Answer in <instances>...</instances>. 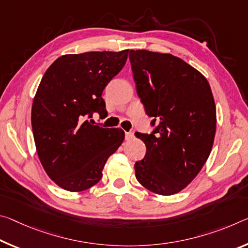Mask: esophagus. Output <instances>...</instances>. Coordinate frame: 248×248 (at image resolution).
Listing matches in <instances>:
<instances>
[{
	"instance_id": "esophagus-1",
	"label": "esophagus",
	"mask_w": 248,
	"mask_h": 248,
	"mask_svg": "<svg viewBox=\"0 0 248 248\" xmlns=\"http://www.w3.org/2000/svg\"><path fill=\"white\" fill-rule=\"evenodd\" d=\"M133 138H135V135H133V132H125V139L131 140Z\"/></svg>"
}]
</instances>
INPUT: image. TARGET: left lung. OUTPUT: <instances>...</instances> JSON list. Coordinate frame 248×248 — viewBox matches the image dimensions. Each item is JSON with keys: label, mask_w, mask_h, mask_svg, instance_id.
I'll use <instances>...</instances> for the list:
<instances>
[{"label": "left lung", "mask_w": 248, "mask_h": 248, "mask_svg": "<svg viewBox=\"0 0 248 248\" xmlns=\"http://www.w3.org/2000/svg\"><path fill=\"white\" fill-rule=\"evenodd\" d=\"M137 93L151 125L150 135L136 132L147 152L135 163L141 186L160 195L182 191L201 171L216 130V107L209 81L171 54L131 49Z\"/></svg>", "instance_id": "obj_1"}]
</instances>
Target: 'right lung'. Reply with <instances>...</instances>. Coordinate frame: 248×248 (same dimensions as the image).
Here are the masks:
<instances>
[{"mask_svg":"<svg viewBox=\"0 0 248 248\" xmlns=\"http://www.w3.org/2000/svg\"><path fill=\"white\" fill-rule=\"evenodd\" d=\"M128 53L62 55L39 82L32 106L35 145L47 175L66 191H85L99 182L108 158L123 143V129L93 125L87 118L107 116L101 95Z\"/></svg>","mask_w":248,"mask_h":248,"instance_id":"1","label":"right lung"}]
</instances>
